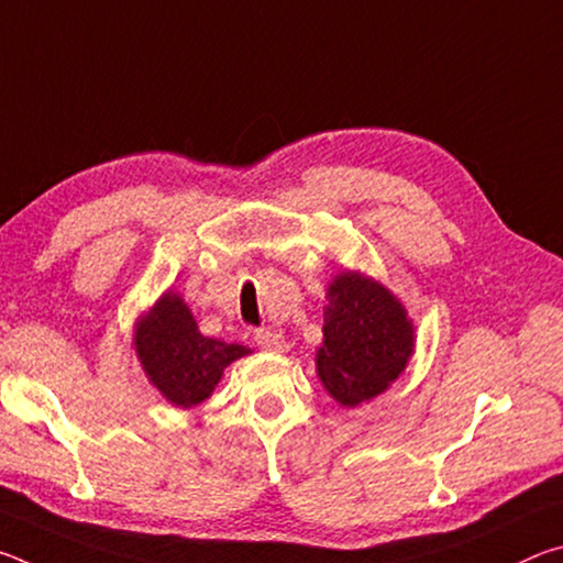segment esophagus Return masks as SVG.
<instances>
[{"instance_id": "obj_1", "label": "esophagus", "mask_w": 563, "mask_h": 563, "mask_svg": "<svg viewBox=\"0 0 563 563\" xmlns=\"http://www.w3.org/2000/svg\"><path fill=\"white\" fill-rule=\"evenodd\" d=\"M253 340L258 342L263 350H271V352H285L288 350V342H285L283 335H278L275 330H255Z\"/></svg>"}]
</instances>
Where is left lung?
Instances as JSON below:
<instances>
[{
    "label": "left lung",
    "instance_id": "obj_1",
    "mask_svg": "<svg viewBox=\"0 0 563 563\" xmlns=\"http://www.w3.org/2000/svg\"><path fill=\"white\" fill-rule=\"evenodd\" d=\"M328 300L318 375L340 405L355 407L402 373L415 330L395 295L357 273L338 275Z\"/></svg>",
    "mask_w": 563,
    "mask_h": 563
}]
</instances>
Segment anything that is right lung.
I'll return each instance as SVG.
<instances>
[{
  "label": "right lung",
  "instance_id": "obj_1",
  "mask_svg": "<svg viewBox=\"0 0 563 563\" xmlns=\"http://www.w3.org/2000/svg\"><path fill=\"white\" fill-rule=\"evenodd\" d=\"M136 350L151 383L176 407L203 402L223 369L251 352L235 342L203 338L186 302L174 292H166L139 322Z\"/></svg>",
  "mask_w": 563,
  "mask_h": 563
}]
</instances>
